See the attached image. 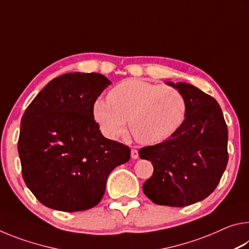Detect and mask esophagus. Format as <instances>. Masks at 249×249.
I'll return each mask as SVG.
<instances>
[{"label": "esophagus", "mask_w": 249, "mask_h": 249, "mask_svg": "<svg viewBox=\"0 0 249 249\" xmlns=\"http://www.w3.org/2000/svg\"><path fill=\"white\" fill-rule=\"evenodd\" d=\"M130 156H132L133 159H137L138 158V150L132 149V151H130Z\"/></svg>", "instance_id": "1"}]
</instances>
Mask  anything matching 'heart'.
Returning <instances> with one entry per match:
<instances>
[{
	"instance_id": "b5f03b06",
	"label": "heart",
	"mask_w": 249,
	"mask_h": 249,
	"mask_svg": "<svg viewBox=\"0 0 249 249\" xmlns=\"http://www.w3.org/2000/svg\"><path fill=\"white\" fill-rule=\"evenodd\" d=\"M185 112V98L177 88L138 79L116 84L107 99H96L92 107L94 120L105 136L121 137L128 121L133 136L144 145L170 137L182 124Z\"/></svg>"
}]
</instances>
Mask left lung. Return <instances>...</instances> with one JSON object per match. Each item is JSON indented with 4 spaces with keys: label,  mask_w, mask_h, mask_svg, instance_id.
<instances>
[{
    "label": "left lung",
    "mask_w": 249,
    "mask_h": 249,
    "mask_svg": "<svg viewBox=\"0 0 249 249\" xmlns=\"http://www.w3.org/2000/svg\"><path fill=\"white\" fill-rule=\"evenodd\" d=\"M185 98L187 112L167 141L142 147L140 157L154 166L142 191L159 205L187 206L215 190L229 161L227 126L216 100L185 82H167Z\"/></svg>",
    "instance_id": "8db88e82"
}]
</instances>
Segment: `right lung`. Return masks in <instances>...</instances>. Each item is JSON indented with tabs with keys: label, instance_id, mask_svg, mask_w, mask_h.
<instances>
[{
	"label": "right lung",
	"instance_id": "right-lung-1",
	"mask_svg": "<svg viewBox=\"0 0 249 249\" xmlns=\"http://www.w3.org/2000/svg\"><path fill=\"white\" fill-rule=\"evenodd\" d=\"M109 84L100 73L62 74L25 111L18 146L23 179L47 208H93L104 196L111 171L129 160V147L105 138L92 113Z\"/></svg>",
	"mask_w": 249,
	"mask_h": 249
}]
</instances>
